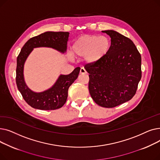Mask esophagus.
<instances>
[{
	"mask_svg": "<svg viewBox=\"0 0 160 160\" xmlns=\"http://www.w3.org/2000/svg\"><path fill=\"white\" fill-rule=\"evenodd\" d=\"M80 73L82 74H86L87 72H86V71L85 70L84 68H81L80 71Z\"/></svg>",
	"mask_w": 160,
	"mask_h": 160,
	"instance_id": "esophagus-1",
	"label": "esophagus"
}]
</instances>
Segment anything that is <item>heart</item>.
I'll list each match as a JSON object with an SVG mask.
<instances>
[{
    "label": "heart",
    "instance_id": "obj_1",
    "mask_svg": "<svg viewBox=\"0 0 160 160\" xmlns=\"http://www.w3.org/2000/svg\"><path fill=\"white\" fill-rule=\"evenodd\" d=\"M111 42L105 36L84 35L76 40L71 47V54L83 58L86 63L93 65L106 55L110 48Z\"/></svg>",
    "mask_w": 160,
    "mask_h": 160
}]
</instances>
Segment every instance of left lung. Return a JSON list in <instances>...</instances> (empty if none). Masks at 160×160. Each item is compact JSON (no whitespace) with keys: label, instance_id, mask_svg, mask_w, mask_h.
Here are the masks:
<instances>
[{"label":"left lung","instance_id":"1","mask_svg":"<svg viewBox=\"0 0 160 160\" xmlns=\"http://www.w3.org/2000/svg\"><path fill=\"white\" fill-rule=\"evenodd\" d=\"M111 38V46L98 62L86 64L91 97L100 106L113 108L135 95L141 78V57L129 38L116 31H102Z\"/></svg>","mask_w":160,"mask_h":160}]
</instances>
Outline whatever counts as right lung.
Instances as JSON below:
<instances>
[{
  "instance_id": "right-lung-1",
  "label": "right lung",
  "mask_w": 160,
  "mask_h": 160,
  "mask_svg": "<svg viewBox=\"0 0 160 160\" xmlns=\"http://www.w3.org/2000/svg\"><path fill=\"white\" fill-rule=\"evenodd\" d=\"M69 37V33L67 32H46L30 38L21 48L17 58L16 83L23 98L31 107L41 110H54L62 108L65 103L69 88L78 78L80 67L75 68L69 74H60L51 88L37 93L31 90L25 82L24 66L34 48L48 47L65 53Z\"/></svg>"
}]
</instances>
